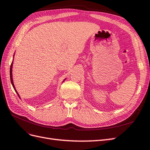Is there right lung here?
Returning <instances> with one entry per match:
<instances>
[{
    "label": "right lung",
    "mask_w": 150,
    "mask_h": 150,
    "mask_svg": "<svg viewBox=\"0 0 150 150\" xmlns=\"http://www.w3.org/2000/svg\"><path fill=\"white\" fill-rule=\"evenodd\" d=\"M12 64H11V68H10V77H11V83H12V86H13V89H15V91H16V92L17 93V91L16 90V89H15V87H14V85H13V80H12ZM17 94H18V93H17ZM19 95V94H18Z\"/></svg>",
    "instance_id": "obj_1"
}]
</instances>
